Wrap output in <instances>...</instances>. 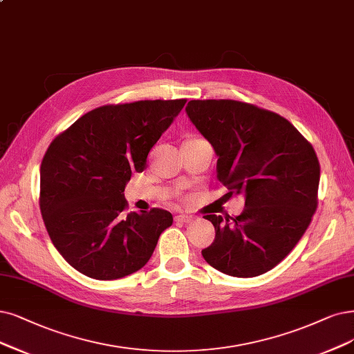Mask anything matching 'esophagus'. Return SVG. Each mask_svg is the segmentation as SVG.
<instances>
[{
    "mask_svg": "<svg viewBox=\"0 0 354 354\" xmlns=\"http://www.w3.org/2000/svg\"><path fill=\"white\" fill-rule=\"evenodd\" d=\"M195 217L194 216H188V214H178L175 217L176 221H182V223H189V221H192Z\"/></svg>",
    "mask_w": 354,
    "mask_h": 354,
    "instance_id": "34e87169",
    "label": "esophagus"
}]
</instances>
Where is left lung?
Instances as JSON below:
<instances>
[{
    "instance_id": "8db88e82",
    "label": "left lung",
    "mask_w": 354,
    "mask_h": 354,
    "mask_svg": "<svg viewBox=\"0 0 354 354\" xmlns=\"http://www.w3.org/2000/svg\"><path fill=\"white\" fill-rule=\"evenodd\" d=\"M185 111L213 146L227 194H245L241 216H204L216 229L204 259L233 277L270 271L290 254L317 210L315 150L286 118L251 103L191 100Z\"/></svg>"
}]
</instances>
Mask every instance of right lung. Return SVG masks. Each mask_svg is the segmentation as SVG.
Masks as SVG:
<instances>
[{
    "instance_id": "add662e5",
    "label": "right lung",
    "mask_w": 354,
    "mask_h": 354,
    "mask_svg": "<svg viewBox=\"0 0 354 354\" xmlns=\"http://www.w3.org/2000/svg\"><path fill=\"white\" fill-rule=\"evenodd\" d=\"M187 99L104 104L84 113L48 147L39 205L48 234L67 263L96 280L129 276L153 255L174 223L162 208L125 214L133 172L185 106Z\"/></svg>"
}]
</instances>
